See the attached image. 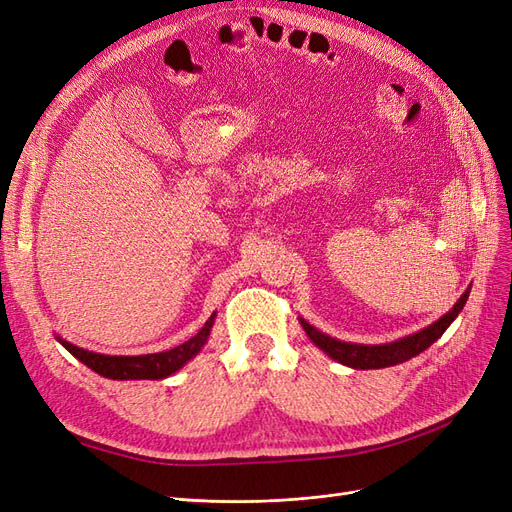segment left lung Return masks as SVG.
Masks as SVG:
<instances>
[{
  "mask_svg": "<svg viewBox=\"0 0 512 512\" xmlns=\"http://www.w3.org/2000/svg\"><path fill=\"white\" fill-rule=\"evenodd\" d=\"M470 297V288L461 294L459 301L453 305V309L448 314H444L440 320H436L433 324H429L427 329L416 331L404 339H397V342L391 344H380V346H365V344H348V342H339L335 337H329L320 333L316 327H312L307 320L299 318L301 327L305 329L307 337L312 342L327 352L331 359H335L337 363L348 365L352 369H380V367H391L397 363H404L412 356L421 354L423 350H427L433 342H438L442 337V333L451 327V322L459 316V312L466 305Z\"/></svg>",
  "mask_w": 512,
  "mask_h": 512,
  "instance_id": "left-lung-1",
  "label": "left lung"
}]
</instances>
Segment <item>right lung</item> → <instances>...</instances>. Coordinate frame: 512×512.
I'll return each mask as SVG.
<instances>
[{
    "instance_id": "1",
    "label": "right lung",
    "mask_w": 512,
    "mask_h": 512,
    "mask_svg": "<svg viewBox=\"0 0 512 512\" xmlns=\"http://www.w3.org/2000/svg\"><path fill=\"white\" fill-rule=\"evenodd\" d=\"M215 322V314L205 322V327L200 329L188 342L166 350V352H156V354H138V356H111V354H98L91 350H83L79 346H74L66 339H59V344L64 346L70 354H74L76 359L85 363L89 369H94L96 374L111 378V380H162L168 378L170 374H175L185 363L200 352L207 344L211 327Z\"/></svg>"
}]
</instances>
